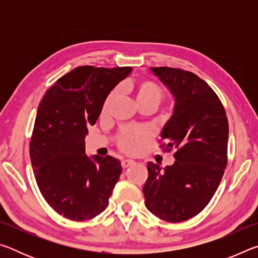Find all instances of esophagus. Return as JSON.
I'll list each match as a JSON object with an SVG mask.
<instances>
[{
    "label": "esophagus",
    "mask_w": 258,
    "mask_h": 258,
    "mask_svg": "<svg viewBox=\"0 0 258 258\" xmlns=\"http://www.w3.org/2000/svg\"><path fill=\"white\" fill-rule=\"evenodd\" d=\"M134 163H135V161L132 160V159H124L123 161H121V167H123V168H127L128 166L133 165Z\"/></svg>",
    "instance_id": "esophagus-1"
}]
</instances>
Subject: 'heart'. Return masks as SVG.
Here are the masks:
<instances>
[{
  "label": "heart",
  "instance_id": "1",
  "mask_svg": "<svg viewBox=\"0 0 258 258\" xmlns=\"http://www.w3.org/2000/svg\"><path fill=\"white\" fill-rule=\"evenodd\" d=\"M135 101H137L139 107L150 106L156 107L164 99L165 92L159 84H157L154 81L143 80L138 82L137 84L133 86ZM119 92L117 90L112 91V92L108 95L106 101L103 103L102 107V115L107 116L110 112L113 103L118 99ZM148 134L146 131L139 130V128H126L120 133L119 142L121 150L127 152V154H138L141 151L143 145L147 141Z\"/></svg>",
  "mask_w": 258,
  "mask_h": 258
}]
</instances>
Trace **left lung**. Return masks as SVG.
Masks as SVG:
<instances>
[{"label":"left lung","instance_id":"obj_1","mask_svg":"<svg viewBox=\"0 0 258 258\" xmlns=\"http://www.w3.org/2000/svg\"><path fill=\"white\" fill-rule=\"evenodd\" d=\"M151 73L174 98L171 118L160 138L175 161L165 168L148 163L143 195L148 211L177 223L199 214L211 202L226 167L229 124L213 89L194 73L155 67Z\"/></svg>","mask_w":258,"mask_h":258}]
</instances>
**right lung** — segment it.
<instances>
[{
	"label": "right lung",
	"mask_w": 258,
	"mask_h": 258,
	"mask_svg": "<svg viewBox=\"0 0 258 258\" xmlns=\"http://www.w3.org/2000/svg\"><path fill=\"white\" fill-rule=\"evenodd\" d=\"M132 67L82 66L60 77L37 108L29 154L43 197L73 221H86L106 209L121 165L111 156L89 157L85 137L103 103Z\"/></svg>",
	"instance_id": "obj_1"
}]
</instances>
